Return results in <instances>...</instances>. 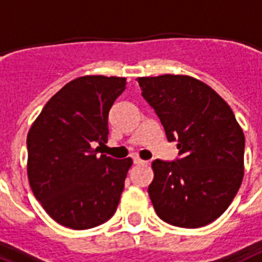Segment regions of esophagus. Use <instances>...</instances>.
I'll use <instances>...</instances> for the list:
<instances>
[{
    "instance_id": "1",
    "label": "esophagus",
    "mask_w": 262,
    "mask_h": 262,
    "mask_svg": "<svg viewBox=\"0 0 262 262\" xmlns=\"http://www.w3.org/2000/svg\"><path fill=\"white\" fill-rule=\"evenodd\" d=\"M133 163H135V164H148V161H144V160H141V159H138V157H135V159H133Z\"/></svg>"
}]
</instances>
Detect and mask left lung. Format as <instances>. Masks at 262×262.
Masks as SVG:
<instances>
[{"mask_svg":"<svg viewBox=\"0 0 262 262\" xmlns=\"http://www.w3.org/2000/svg\"><path fill=\"white\" fill-rule=\"evenodd\" d=\"M179 157L152 163L148 192L157 215L178 227L196 229L220 218L244 178L245 136L230 106L211 87L186 75L138 78Z\"/></svg>","mask_w":262,"mask_h":262,"instance_id":"1","label":"left lung"}]
</instances>
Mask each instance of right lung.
<instances>
[{
  "instance_id": "obj_1",
  "label": "right lung",
  "mask_w": 262,
  "mask_h": 262,
  "mask_svg": "<svg viewBox=\"0 0 262 262\" xmlns=\"http://www.w3.org/2000/svg\"><path fill=\"white\" fill-rule=\"evenodd\" d=\"M126 79L82 76L42 107L27 137L28 179L36 199L61 226L86 230L116 212L132 159L116 160L93 145L107 142V118Z\"/></svg>"
}]
</instances>
